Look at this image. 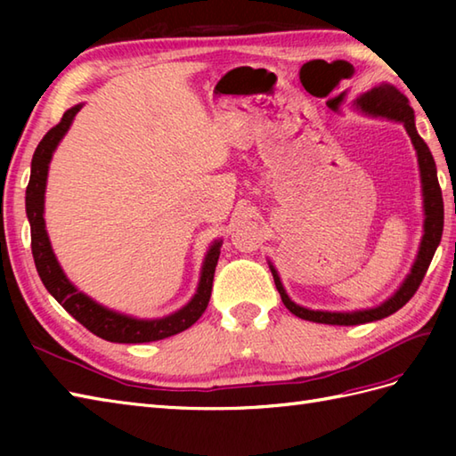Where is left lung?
<instances>
[{"instance_id": "1", "label": "left lung", "mask_w": 456, "mask_h": 456, "mask_svg": "<svg viewBox=\"0 0 456 456\" xmlns=\"http://www.w3.org/2000/svg\"><path fill=\"white\" fill-rule=\"evenodd\" d=\"M356 108L362 113L370 115V118H382L390 121L403 123L405 131H408L410 139L413 142V149L418 152V164H419V176H421V193H423V237L419 243L418 256H415V263L410 270V274L405 276L403 284L395 289V294L386 299L384 304L370 307V309H358V312H319V309H307L294 304L292 299L288 297L286 289L282 286V280H280L276 268L270 265V273L274 276L276 289L282 297L284 305L292 312L296 317H302L305 322L314 323H325V325H361V323H370L378 322V319H384L392 314L398 312L405 304L410 302L413 294L418 292L421 280L428 273V268L433 260L435 250H437L443 235V196H441V186L437 180V167H435L433 154L428 144L418 134L415 129V115L408 98L395 90L390 84H380L372 88L370 92L362 94L356 102Z\"/></svg>"}]
</instances>
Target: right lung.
I'll return each instance as SVG.
<instances>
[{
  "label": "right lung",
  "mask_w": 456,
  "mask_h": 456,
  "mask_svg": "<svg viewBox=\"0 0 456 456\" xmlns=\"http://www.w3.org/2000/svg\"><path fill=\"white\" fill-rule=\"evenodd\" d=\"M82 110L80 105L68 110L61 123L48 131L43 141L33 154L31 160V178H28L25 206H27V217L31 223V250L35 258L37 273L41 276L45 288L51 292V296L61 304L68 314H70L76 322H80L88 331L98 335L105 341L111 343H151L160 341V338L172 337L176 333L186 331L188 327L198 322L201 314L206 312L211 297V286H213V274H216V266L221 253L223 240H213L209 247L206 260L201 266V276L198 284V292L193 294L190 302L178 312H174L167 317L160 319H137L131 315H123L100 305L94 302L92 297L80 292L70 280L62 273L61 265L53 253L51 240L46 235L45 227V190H46V176H48V164H51L53 152L56 151L58 142L62 141L66 131L76 118V113Z\"/></svg>",
  "instance_id": "obj_1"
}]
</instances>
